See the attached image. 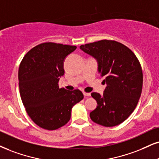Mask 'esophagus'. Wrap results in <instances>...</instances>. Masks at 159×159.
I'll return each mask as SVG.
<instances>
[{
  "label": "esophagus",
  "instance_id": "obj_1",
  "mask_svg": "<svg viewBox=\"0 0 159 159\" xmlns=\"http://www.w3.org/2000/svg\"><path fill=\"white\" fill-rule=\"evenodd\" d=\"M83 94H84V96H85V98L89 97H90V96H91V93H86V92H84Z\"/></svg>",
  "mask_w": 159,
  "mask_h": 159
}]
</instances>
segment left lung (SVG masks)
<instances>
[{"label": "left lung", "instance_id": "obj_1", "mask_svg": "<svg viewBox=\"0 0 159 159\" xmlns=\"http://www.w3.org/2000/svg\"><path fill=\"white\" fill-rule=\"evenodd\" d=\"M80 49L94 57L98 71L107 87L102 96L93 92L97 107L90 113L93 122L113 127L134 112L142 91L143 74L134 52L115 40H102L80 46Z\"/></svg>", "mask_w": 159, "mask_h": 159}]
</instances>
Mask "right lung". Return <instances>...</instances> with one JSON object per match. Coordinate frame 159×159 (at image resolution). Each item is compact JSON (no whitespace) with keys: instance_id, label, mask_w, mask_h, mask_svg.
<instances>
[{"instance_id":"add662e5","label":"right lung","mask_w":159,"mask_h":159,"mask_svg":"<svg viewBox=\"0 0 159 159\" xmlns=\"http://www.w3.org/2000/svg\"><path fill=\"white\" fill-rule=\"evenodd\" d=\"M75 46L43 43L23 58L18 70L19 89L25 111L37 125L54 130L67 124L71 109L83 99L81 91L60 89L63 62Z\"/></svg>"}]
</instances>
